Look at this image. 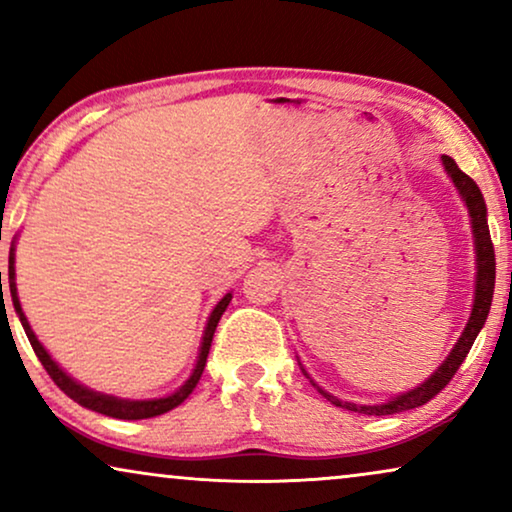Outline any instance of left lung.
I'll list each match as a JSON object with an SVG mask.
<instances>
[{
  "label": "left lung",
  "mask_w": 512,
  "mask_h": 512,
  "mask_svg": "<svg viewBox=\"0 0 512 512\" xmlns=\"http://www.w3.org/2000/svg\"><path fill=\"white\" fill-rule=\"evenodd\" d=\"M443 160V167L447 172V177L452 179L454 188H457L461 200L468 209V216H471V233H473V247H475V293H473V307H471V317H468L464 333L459 335L457 345L452 347V352L445 356V361L433 370V375L426 377V380L419 384V387L403 391L394 398L384 403H375V405H361V403H352V401H342V398L328 394L326 389H321L317 382L307 375V370L300 366V370L310 377V382L317 387V391L326 401H331L335 408H345L352 412H359V415H396V412H405L412 408H419L426 401H431L433 396L440 394L447 387V382L452 380L454 373H457L461 363H464L466 354L471 352L475 338H478L480 328L485 326L489 307H492V298H494V282H496V261H494V247H492V237H489V226H487V205L485 198H482L480 188L475 181L459 170V165L454 163L450 156H440ZM300 363V361H298Z\"/></svg>",
  "instance_id": "1"
}]
</instances>
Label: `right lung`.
Returning a JSON list of instances; mask_svg holds the SVG:
<instances>
[{
    "label": "right lung",
    "instance_id": "right-lung-1",
    "mask_svg": "<svg viewBox=\"0 0 512 512\" xmlns=\"http://www.w3.org/2000/svg\"><path fill=\"white\" fill-rule=\"evenodd\" d=\"M9 289H11L13 310H16L20 324H23V328H25L27 340H30V345L34 349V354L39 356L41 366L46 368V373L51 375V380L58 384V387L65 391V394L72 398V401L83 405V408H88V410H93V412H100V415H107V417H116V419H149V417L165 415V412H170L172 408H177V405H181L188 396H191V391L195 389V384L200 382L202 370H205L207 354H209V347H212V338H214L216 326H219L221 314L226 312L230 298H233V293H226V296H223L219 303H216L212 314H209L205 333H202L200 349H198V361H195L191 377H188V380L181 384L177 391H172V394H167L163 398H142V401H132V398L109 396V394H102V391L83 387V384L76 382L72 375H67L65 370H62L58 363L53 361V356L46 352V347L41 345L37 335H34L30 321H27L25 312H23V307H20L18 286H16V242L11 244V251H9ZM2 305H4V291H2Z\"/></svg>",
    "mask_w": 512,
    "mask_h": 512
}]
</instances>
